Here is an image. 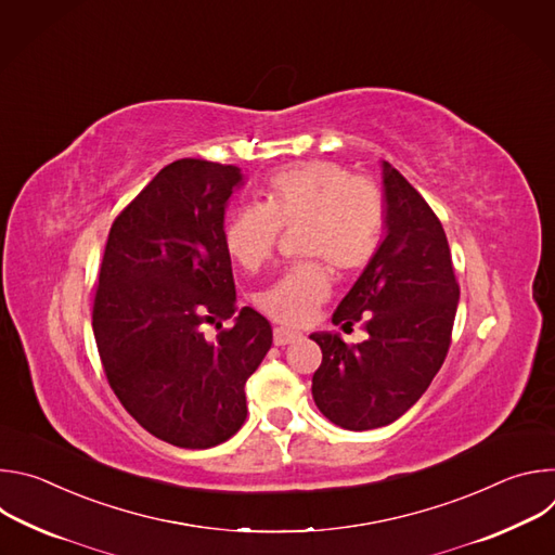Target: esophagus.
<instances>
[{"instance_id": "obj_1", "label": "esophagus", "mask_w": 555, "mask_h": 555, "mask_svg": "<svg viewBox=\"0 0 555 555\" xmlns=\"http://www.w3.org/2000/svg\"><path fill=\"white\" fill-rule=\"evenodd\" d=\"M300 338L298 332H292V330H285V327H276L274 330V345L276 347H285V345H292Z\"/></svg>"}]
</instances>
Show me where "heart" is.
Segmentation results:
<instances>
[{
    "label": "heart",
    "mask_w": 555,
    "mask_h": 555,
    "mask_svg": "<svg viewBox=\"0 0 555 555\" xmlns=\"http://www.w3.org/2000/svg\"><path fill=\"white\" fill-rule=\"evenodd\" d=\"M263 204L236 208L223 242L232 259L259 270L276 250L281 228L298 230L302 257H321L340 272H358L375 257L384 232L379 191L332 160H307L270 176ZM332 292L330 270L305 261L259 294V307L283 325H300Z\"/></svg>",
    "instance_id": "b5f03b06"
}]
</instances>
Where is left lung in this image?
Returning <instances> with one entry per match:
<instances>
[{
    "instance_id": "left-lung-1",
    "label": "left lung",
    "mask_w": 555,
    "mask_h": 555,
    "mask_svg": "<svg viewBox=\"0 0 555 555\" xmlns=\"http://www.w3.org/2000/svg\"><path fill=\"white\" fill-rule=\"evenodd\" d=\"M384 240L334 311V325L360 319L369 338L311 334L323 364L311 377L321 413L340 428L371 430L402 417L441 369L459 305L441 221L406 178L382 163Z\"/></svg>"
}]
</instances>
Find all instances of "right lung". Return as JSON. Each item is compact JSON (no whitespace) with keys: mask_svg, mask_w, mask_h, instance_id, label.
Returning a JSON list of instances; mask_svg holds the SVG:
<instances>
[{"mask_svg":"<svg viewBox=\"0 0 555 555\" xmlns=\"http://www.w3.org/2000/svg\"><path fill=\"white\" fill-rule=\"evenodd\" d=\"M242 184V169L184 157L107 236L92 313L101 362L127 413L178 448H212L244 426L246 379L272 347L263 315L236 307L223 242L228 197ZM225 318L235 325L222 331ZM206 322L222 331L212 341Z\"/></svg>","mask_w":555,"mask_h":555,"instance_id":"1","label":"right lung"}]
</instances>
